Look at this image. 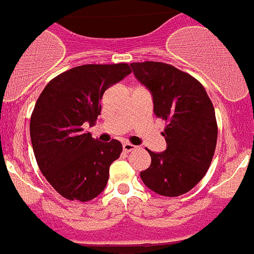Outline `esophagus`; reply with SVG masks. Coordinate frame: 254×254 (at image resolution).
<instances>
[{
	"instance_id": "esophagus-1",
	"label": "esophagus",
	"mask_w": 254,
	"mask_h": 254,
	"mask_svg": "<svg viewBox=\"0 0 254 254\" xmlns=\"http://www.w3.org/2000/svg\"><path fill=\"white\" fill-rule=\"evenodd\" d=\"M135 148L136 147L134 145V144H130V143H124V145H123V149H124V152H127V153L131 152V150H134Z\"/></svg>"
}]
</instances>
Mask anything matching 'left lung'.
Masks as SVG:
<instances>
[{
	"label": "left lung",
	"instance_id": "1",
	"mask_svg": "<svg viewBox=\"0 0 254 254\" xmlns=\"http://www.w3.org/2000/svg\"><path fill=\"white\" fill-rule=\"evenodd\" d=\"M139 82L152 92L154 115L166 122L163 153L148 149L149 168L141 181L154 192L176 197L202 180L218 139L215 110L204 86L191 74L162 62L131 63Z\"/></svg>",
	"mask_w": 254,
	"mask_h": 254
}]
</instances>
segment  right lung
Masks as SVG:
<instances>
[{
    "instance_id": "right-lung-1",
    "label": "right lung",
    "mask_w": 254,
    "mask_h": 254,
    "mask_svg": "<svg viewBox=\"0 0 254 254\" xmlns=\"http://www.w3.org/2000/svg\"><path fill=\"white\" fill-rule=\"evenodd\" d=\"M130 73L127 63L78 65L52 79L39 96L30 119L34 154L47 181L67 200L87 202L106 187L123 145L116 139L95 140L83 124H95L105 91Z\"/></svg>"
}]
</instances>
